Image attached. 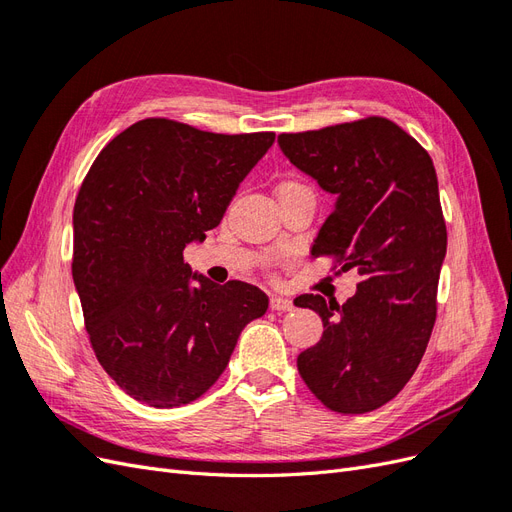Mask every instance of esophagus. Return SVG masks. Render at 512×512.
Masks as SVG:
<instances>
[{
	"label": "esophagus",
	"mask_w": 512,
	"mask_h": 512,
	"mask_svg": "<svg viewBox=\"0 0 512 512\" xmlns=\"http://www.w3.org/2000/svg\"><path fill=\"white\" fill-rule=\"evenodd\" d=\"M269 305H271L273 312H292V309H294L292 301L284 299V297H271Z\"/></svg>",
	"instance_id": "1"
}]
</instances>
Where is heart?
I'll use <instances>...</instances> for the list:
<instances>
[{
    "mask_svg": "<svg viewBox=\"0 0 512 512\" xmlns=\"http://www.w3.org/2000/svg\"><path fill=\"white\" fill-rule=\"evenodd\" d=\"M294 185H303V183H299V181H284V183L280 185V190H284V188H294Z\"/></svg>",
    "mask_w": 512,
    "mask_h": 512,
    "instance_id": "1",
    "label": "heart"
}]
</instances>
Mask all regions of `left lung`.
<instances>
[{
	"label": "left lung",
	"mask_w": 512,
	"mask_h": 512,
	"mask_svg": "<svg viewBox=\"0 0 512 512\" xmlns=\"http://www.w3.org/2000/svg\"><path fill=\"white\" fill-rule=\"evenodd\" d=\"M286 158L337 196L312 256L361 282L344 305L301 294L320 314V342L299 354L307 389L342 414L391 401L421 363L436 324L446 224L429 153L386 117L277 136ZM333 267V269H335Z\"/></svg>",
	"instance_id": "left-lung-1"
}]
</instances>
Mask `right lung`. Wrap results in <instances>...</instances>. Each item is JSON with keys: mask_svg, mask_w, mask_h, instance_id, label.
<instances>
[{"mask_svg": "<svg viewBox=\"0 0 512 512\" xmlns=\"http://www.w3.org/2000/svg\"><path fill=\"white\" fill-rule=\"evenodd\" d=\"M273 141L275 132L215 134L149 117L117 134L85 175L74 286L100 365L141 404L177 408L205 395L245 324L267 312L260 288L192 275L183 250L222 222Z\"/></svg>", "mask_w": 512, "mask_h": 512, "instance_id": "obj_1", "label": "right lung"}]
</instances>
